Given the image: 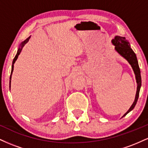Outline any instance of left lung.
<instances>
[{
  "mask_svg": "<svg viewBox=\"0 0 148 148\" xmlns=\"http://www.w3.org/2000/svg\"><path fill=\"white\" fill-rule=\"evenodd\" d=\"M112 44L115 46V49L117 52L120 54L121 56H123L124 58H125L128 61V62L131 64L132 69H133L134 74L136 76V80L137 83V90L136 94L135 100H134L133 104L130 107V109L123 115V117L125 116L127 113H130L131 111L134 109L136 104L137 101H138L139 97V92H140V86H141V76H140V71L138 66V62L137 60L136 56L135 53L131 48L130 42L128 40H126L125 37H120L117 35L114 37L113 40H112Z\"/></svg>",
  "mask_w": 148,
  "mask_h": 148,
  "instance_id": "1",
  "label": "left lung"
}]
</instances>
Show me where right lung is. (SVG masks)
Returning <instances> with one entry per match:
<instances>
[{
	"label": "right lung",
	"mask_w": 148,
	"mask_h": 148,
	"mask_svg": "<svg viewBox=\"0 0 148 148\" xmlns=\"http://www.w3.org/2000/svg\"><path fill=\"white\" fill-rule=\"evenodd\" d=\"M30 38V36L29 37H28V38L26 39V40H24L23 42H22L21 43V45H19V47H18V51H17V53H16V56H15L14 60H13L12 61V71H11V74H10V83H11V78H12V72H13V69H14V64L15 62V61L16 60V59L18 58V56H19L20 53L21 52V50L22 49H23V47H24V45H25V44L27 43V42H28V40H29V39Z\"/></svg>",
	"instance_id": "1"
}]
</instances>
